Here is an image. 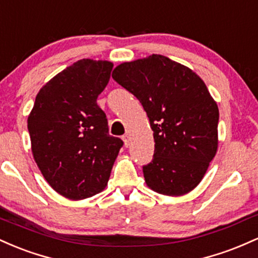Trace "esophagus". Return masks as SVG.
<instances>
[{
  "label": "esophagus",
  "instance_id": "1",
  "mask_svg": "<svg viewBox=\"0 0 258 258\" xmlns=\"http://www.w3.org/2000/svg\"><path fill=\"white\" fill-rule=\"evenodd\" d=\"M123 143H124V146H125V147L129 146V135L128 134L124 135V137H123Z\"/></svg>",
  "mask_w": 258,
  "mask_h": 258
}]
</instances>
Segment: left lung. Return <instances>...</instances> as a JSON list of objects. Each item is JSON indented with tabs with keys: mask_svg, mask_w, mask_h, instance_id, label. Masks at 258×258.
<instances>
[{
	"mask_svg": "<svg viewBox=\"0 0 258 258\" xmlns=\"http://www.w3.org/2000/svg\"><path fill=\"white\" fill-rule=\"evenodd\" d=\"M112 78L140 101L153 130L147 186L175 198L195 189L218 149V106L204 80L162 54L121 63Z\"/></svg>",
	"mask_w": 258,
	"mask_h": 258,
	"instance_id": "1",
	"label": "left lung"
}]
</instances>
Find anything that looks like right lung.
<instances>
[{
    "label": "right lung",
    "mask_w": 258,
    "mask_h": 258,
    "mask_svg": "<svg viewBox=\"0 0 258 258\" xmlns=\"http://www.w3.org/2000/svg\"><path fill=\"white\" fill-rule=\"evenodd\" d=\"M112 68L89 58L67 67L40 89L28 117L34 160L52 189L69 200L102 191L123 146L108 134L96 102Z\"/></svg>",
    "instance_id": "add662e5"
}]
</instances>
